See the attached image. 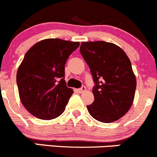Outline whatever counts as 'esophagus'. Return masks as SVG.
Segmentation results:
<instances>
[{"label":"esophagus","mask_w":157,"mask_h":157,"mask_svg":"<svg viewBox=\"0 0 157 157\" xmlns=\"http://www.w3.org/2000/svg\"><path fill=\"white\" fill-rule=\"evenodd\" d=\"M75 91H76L77 92H78V93H82V92H84V91H86V88H85V86H82V88H78V89H76Z\"/></svg>","instance_id":"obj_1"}]
</instances>
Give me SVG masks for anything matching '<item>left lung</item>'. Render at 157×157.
<instances>
[{
	"label": "left lung",
	"mask_w": 157,
	"mask_h": 157,
	"mask_svg": "<svg viewBox=\"0 0 157 157\" xmlns=\"http://www.w3.org/2000/svg\"><path fill=\"white\" fill-rule=\"evenodd\" d=\"M80 52L95 84L88 112L98 121H116L129 111L134 99L136 81L129 58L121 48L105 41L82 42Z\"/></svg>",
	"instance_id": "8db88e82"
}]
</instances>
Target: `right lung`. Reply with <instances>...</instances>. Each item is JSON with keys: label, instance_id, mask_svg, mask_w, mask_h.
<instances>
[{"label": "right lung", "instance_id": "add662e5", "mask_svg": "<svg viewBox=\"0 0 157 157\" xmlns=\"http://www.w3.org/2000/svg\"><path fill=\"white\" fill-rule=\"evenodd\" d=\"M78 42L46 39L26 52L17 73L20 98L34 117L51 120L65 111L73 90L66 86L65 65Z\"/></svg>", "mask_w": 157, "mask_h": 157}]
</instances>
